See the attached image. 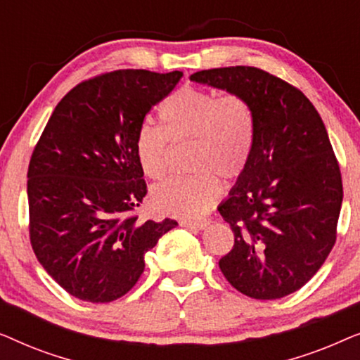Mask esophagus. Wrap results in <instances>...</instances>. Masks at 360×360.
Returning <instances> with one entry per match:
<instances>
[{
    "instance_id": "34e87169",
    "label": "esophagus",
    "mask_w": 360,
    "mask_h": 360,
    "mask_svg": "<svg viewBox=\"0 0 360 360\" xmlns=\"http://www.w3.org/2000/svg\"><path fill=\"white\" fill-rule=\"evenodd\" d=\"M210 224V219H198V221H180V226L181 228H186V229H205L206 226Z\"/></svg>"
}]
</instances>
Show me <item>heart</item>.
<instances>
[{"label":"heart","mask_w":360,"mask_h":360,"mask_svg":"<svg viewBox=\"0 0 360 360\" xmlns=\"http://www.w3.org/2000/svg\"><path fill=\"white\" fill-rule=\"evenodd\" d=\"M162 127L142 124L136 154L144 174L160 180L169 174L172 142H190L188 176L157 185L150 200L162 214L198 218L219 195V181L236 180L248 167L254 142V110L240 93L184 86L160 106Z\"/></svg>","instance_id":"b5f03b06"}]
</instances>
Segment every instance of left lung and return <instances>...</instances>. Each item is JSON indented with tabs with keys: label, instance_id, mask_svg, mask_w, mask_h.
I'll return each mask as SVG.
<instances>
[{
	"label": "left lung",
	"instance_id": "obj_1",
	"mask_svg": "<svg viewBox=\"0 0 360 360\" xmlns=\"http://www.w3.org/2000/svg\"><path fill=\"white\" fill-rule=\"evenodd\" d=\"M190 78L240 93L254 110L248 167L218 208L234 233L221 272L250 298L287 297L318 272L338 236L342 179L321 116L302 90L262 68H210Z\"/></svg>",
	"mask_w": 360,
	"mask_h": 360
}]
</instances>
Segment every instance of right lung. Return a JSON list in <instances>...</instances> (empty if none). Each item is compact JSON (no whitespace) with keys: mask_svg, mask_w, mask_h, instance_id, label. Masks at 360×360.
Returning <instances> with one entry per match:
<instances>
[{"mask_svg":"<svg viewBox=\"0 0 360 360\" xmlns=\"http://www.w3.org/2000/svg\"><path fill=\"white\" fill-rule=\"evenodd\" d=\"M181 75L127 68L83 80L58 101L34 147L29 239L72 297L90 303L124 297L144 272L147 250L176 226L134 213L147 195L136 134Z\"/></svg>","mask_w":360,"mask_h":360,"instance_id":"1","label":"right lung"}]
</instances>
